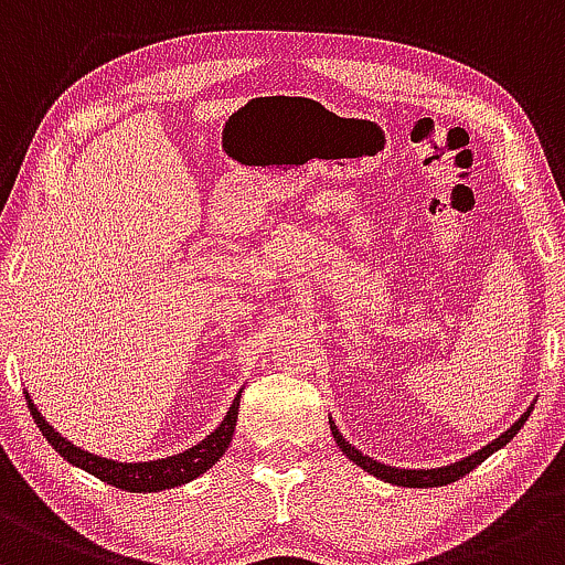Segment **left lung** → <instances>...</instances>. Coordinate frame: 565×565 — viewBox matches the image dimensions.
<instances>
[{"instance_id": "obj_1", "label": "left lung", "mask_w": 565, "mask_h": 565, "mask_svg": "<svg viewBox=\"0 0 565 565\" xmlns=\"http://www.w3.org/2000/svg\"><path fill=\"white\" fill-rule=\"evenodd\" d=\"M529 414H531V411H525L521 419L512 424V427L507 429L504 435H499L497 440L488 443V446L480 448L478 454L467 456V459H461V461H454V465H448V467H437V470H397V467H386V465H382V461H373L371 456H363V451H358V448H354L352 443H347L344 437H341L339 429H335L333 422H331V433H333V437H335V443H339L341 451L350 456L354 465L363 467L365 472L376 475V478L386 480V483L408 486V488H437V486L456 483V480H459V478H465V475H470V472L475 470V467H478L480 461H486L488 456H491L493 451H499V448L507 446V443H510L512 437L518 435V429L523 427L525 419H529Z\"/></svg>"}]
</instances>
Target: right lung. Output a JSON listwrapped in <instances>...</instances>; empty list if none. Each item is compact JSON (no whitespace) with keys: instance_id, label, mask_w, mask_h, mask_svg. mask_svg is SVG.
<instances>
[{"instance_id":"1","label":"right lung","mask_w":565,"mask_h":565,"mask_svg":"<svg viewBox=\"0 0 565 565\" xmlns=\"http://www.w3.org/2000/svg\"><path fill=\"white\" fill-rule=\"evenodd\" d=\"M26 403L31 416H34L36 427L42 429V435L47 437L50 446L58 451L63 459L72 461L74 467L79 470L95 475L98 480L109 483L114 488H122V491H164V488H175L189 483V480L200 478L202 472H207L221 456L226 454L230 448L232 435H234V424H237V408H239V395L234 397L230 414L224 416V422L215 427V433H211L205 440L198 443V446L186 448L183 454L168 456V459H157V461H138V465H122V461H111V459H100V456L82 451V448L68 443L66 437H61L50 427L47 422L42 419V414L36 411V405L31 403L29 392H26Z\"/></svg>"}]
</instances>
